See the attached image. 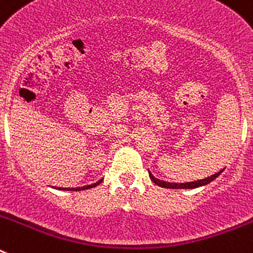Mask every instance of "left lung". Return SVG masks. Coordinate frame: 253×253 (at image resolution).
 I'll return each instance as SVG.
<instances>
[{"instance_id":"left-lung-1","label":"left lung","mask_w":253,"mask_h":253,"mask_svg":"<svg viewBox=\"0 0 253 253\" xmlns=\"http://www.w3.org/2000/svg\"><path fill=\"white\" fill-rule=\"evenodd\" d=\"M220 172H223V169L222 171L216 172V173H214V175L210 176V177L203 178V180L193 181V182H182V184H177V182H166V181L158 180V178H156L153 175H152L151 172H149V177H151V180L153 181L154 184L158 185V186L161 187H165V189H196V187L205 186V185H208L213 180H215V178L220 175Z\"/></svg>"}]
</instances>
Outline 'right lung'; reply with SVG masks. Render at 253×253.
<instances>
[{
    "label": "right lung",
    "mask_w": 253,
    "mask_h": 253,
    "mask_svg": "<svg viewBox=\"0 0 253 253\" xmlns=\"http://www.w3.org/2000/svg\"><path fill=\"white\" fill-rule=\"evenodd\" d=\"M101 180H99L95 184H91V185H87V186H82V187H59V190H66V191H81V190H86V189H90V187H95L97 186L99 184H101Z\"/></svg>",
    "instance_id": "obj_1"
}]
</instances>
